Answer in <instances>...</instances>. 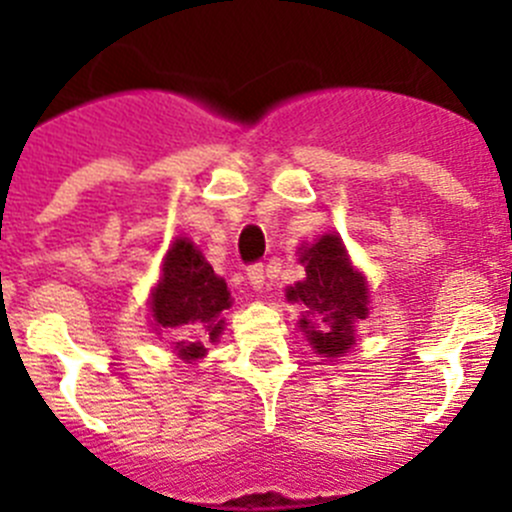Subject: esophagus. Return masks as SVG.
<instances>
[{"label": "esophagus", "instance_id": "esophagus-1", "mask_svg": "<svg viewBox=\"0 0 512 512\" xmlns=\"http://www.w3.org/2000/svg\"><path fill=\"white\" fill-rule=\"evenodd\" d=\"M247 280H250V285L255 289H262V285H265V265L255 262V265L247 267Z\"/></svg>", "mask_w": 512, "mask_h": 512}]
</instances>
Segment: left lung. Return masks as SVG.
<instances>
[{
    "label": "left lung",
    "mask_w": 512,
    "mask_h": 512,
    "mask_svg": "<svg viewBox=\"0 0 512 512\" xmlns=\"http://www.w3.org/2000/svg\"><path fill=\"white\" fill-rule=\"evenodd\" d=\"M302 262L307 277L287 292V299L307 309L299 327L317 354H347L356 342L354 322L369 314V289L364 277L352 267L337 235L319 237L317 245L304 250Z\"/></svg>",
    "instance_id": "obj_1"
}]
</instances>
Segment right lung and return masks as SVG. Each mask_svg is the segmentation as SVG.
I'll return each instance as SVG.
<instances>
[{
	"label": "right lung",
	"mask_w": 512,
	"mask_h": 512,
	"mask_svg": "<svg viewBox=\"0 0 512 512\" xmlns=\"http://www.w3.org/2000/svg\"><path fill=\"white\" fill-rule=\"evenodd\" d=\"M230 307V292L190 240H175L163 262V275L153 292V319L165 329H180L175 352L193 361L205 356V342L223 334V312Z\"/></svg>",
	"instance_id": "obj_1"
}]
</instances>
